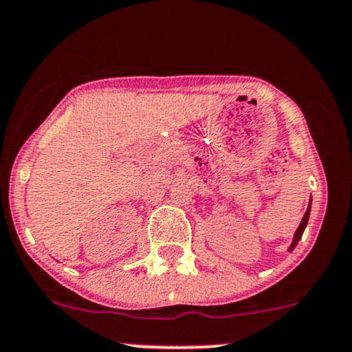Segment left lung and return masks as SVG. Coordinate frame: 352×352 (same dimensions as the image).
I'll use <instances>...</instances> for the list:
<instances>
[{"label": "left lung", "instance_id": "left-lung-1", "mask_svg": "<svg viewBox=\"0 0 352 352\" xmlns=\"http://www.w3.org/2000/svg\"><path fill=\"white\" fill-rule=\"evenodd\" d=\"M309 214H310V206L307 208L305 214H304V217H302V221H300V226H299V229L296 230V235H294V243H292V245H291V250H292V248H294V247L297 245V242H299V240H300L302 234H304V229H305L307 222H309Z\"/></svg>", "mask_w": 352, "mask_h": 352}]
</instances>
